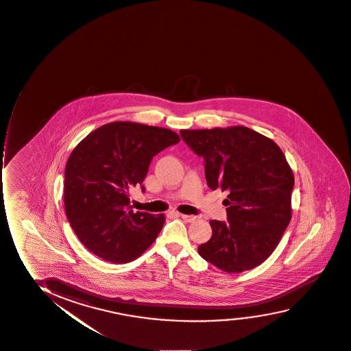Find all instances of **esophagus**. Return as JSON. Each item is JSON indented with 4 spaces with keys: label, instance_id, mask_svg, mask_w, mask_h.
<instances>
[{
    "label": "esophagus",
    "instance_id": "esophagus-1",
    "mask_svg": "<svg viewBox=\"0 0 351 351\" xmlns=\"http://www.w3.org/2000/svg\"><path fill=\"white\" fill-rule=\"evenodd\" d=\"M180 218L182 220H185L186 223H192V221H195L197 219V217L192 215H180Z\"/></svg>",
    "mask_w": 351,
    "mask_h": 351
}]
</instances>
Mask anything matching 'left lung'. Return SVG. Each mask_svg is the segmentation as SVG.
Returning a JSON list of instances; mask_svg holds the SVG:
<instances>
[{
  "label": "left lung",
  "mask_w": 351,
  "mask_h": 351,
  "mask_svg": "<svg viewBox=\"0 0 351 351\" xmlns=\"http://www.w3.org/2000/svg\"><path fill=\"white\" fill-rule=\"evenodd\" d=\"M182 139L205 160L211 190L228 192V223L211 220L202 257L228 274L261 265L282 239L292 217L291 167L274 140L244 126L182 130Z\"/></svg>",
  "instance_id": "left-lung-1"
}]
</instances>
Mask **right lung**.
I'll return each instance as SVG.
<instances>
[{"mask_svg": "<svg viewBox=\"0 0 351 351\" xmlns=\"http://www.w3.org/2000/svg\"><path fill=\"white\" fill-rule=\"evenodd\" d=\"M179 141L169 128L114 121L76 145L64 169V210L86 249L119 264L152 245L165 215L133 211L130 193L144 182L153 156Z\"/></svg>", "mask_w": 351, "mask_h": 351, "instance_id": "1", "label": "right lung"}]
</instances>
